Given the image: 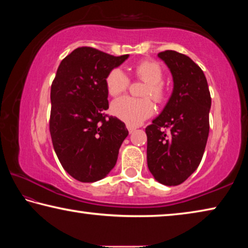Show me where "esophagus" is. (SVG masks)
Wrapping results in <instances>:
<instances>
[{"label":"esophagus","mask_w":248,"mask_h":248,"mask_svg":"<svg viewBox=\"0 0 248 248\" xmlns=\"http://www.w3.org/2000/svg\"><path fill=\"white\" fill-rule=\"evenodd\" d=\"M127 129H128V131L131 133L132 131H135V129H136V128H135V127H132V125H130V124H127Z\"/></svg>","instance_id":"34e87169"}]
</instances>
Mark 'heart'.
<instances>
[{
    "mask_svg": "<svg viewBox=\"0 0 248 248\" xmlns=\"http://www.w3.org/2000/svg\"><path fill=\"white\" fill-rule=\"evenodd\" d=\"M136 75L147 81L149 87L145 90V96H151L153 99L161 100L164 95V88L161 81L163 79V70L158 62L145 61L135 67ZM129 77L124 70L115 68L106 78V86L111 96H117L125 92L129 86ZM155 111V106L148 98H138L124 96L113 100L111 104L112 115L119 118L130 125H138L144 119L150 117Z\"/></svg>",
    "mask_w": 248,
    "mask_h": 248,
    "instance_id": "1",
    "label": "heart"
}]
</instances>
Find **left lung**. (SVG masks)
Returning <instances> with one entry per match:
<instances>
[{
	"instance_id": "obj_1",
	"label": "left lung",
	"mask_w": 248,
	"mask_h": 248,
	"mask_svg": "<svg viewBox=\"0 0 248 248\" xmlns=\"http://www.w3.org/2000/svg\"><path fill=\"white\" fill-rule=\"evenodd\" d=\"M173 79V90L160 115L145 128L147 162L159 183L179 186L198 169L209 137L211 95L203 70L186 55L159 53ZM170 127L167 134L160 128Z\"/></svg>"
}]
</instances>
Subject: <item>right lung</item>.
<instances>
[{
  "mask_svg": "<svg viewBox=\"0 0 248 248\" xmlns=\"http://www.w3.org/2000/svg\"><path fill=\"white\" fill-rule=\"evenodd\" d=\"M128 57L79 47L58 66L50 88L49 131L62 167L80 182L107 176L129 135L123 121L104 113L109 107L106 78Z\"/></svg>",
  "mask_w": 248,
  "mask_h": 248,
  "instance_id": "obj_1",
  "label": "right lung"
}]
</instances>
